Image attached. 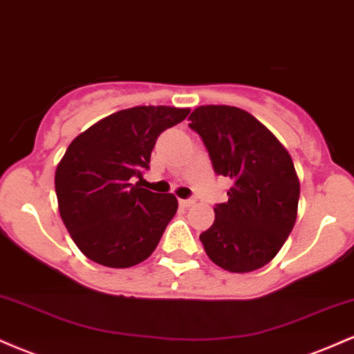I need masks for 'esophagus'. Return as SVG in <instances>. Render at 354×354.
<instances>
[{
  "label": "esophagus",
  "mask_w": 354,
  "mask_h": 354,
  "mask_svg": "<svg viewBox=\"0 0 354 354\" xmlns=\"http://www.w3.org/2000/svg\"><path fill=\"white\" fill-rule=\"evenodd\" d=\"M194 203H196V198H188V200H180V205L185 206V208H189V206H193Z\"/></svg>",
  "instance_id": "34e87169"
}]
</instances>
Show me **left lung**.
I'll return each instance as SVG.
<instances>
[{"label":"left lung","instance_id":"8db88e82","mask_svg":"<svg viewBox=\"0 0 354 354\" xmlns=\"http://www.w3.org/2000/svg\"><path fill=\"white\" fill-rule=\"evenodd\" d=\"M214 173L231 180L228 203L200 239L211 261L231 273L259 270L279 253L298 216L293 160L265 124L245 109L205 104L189 115Z\"/></svg>","mask_w":354,"mask_h":354}]
</instances>
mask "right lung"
Instances as JSON below:
<instances>
[{"label": "right lung", "mask_w": 354, "mask_h": 354, "mask_svg": "<svg viewBox=\"0 0 354 354\" xmlns=\"http://www.w3.org/2000/svg\"><path fill=\"white\" fill-rule=\"evenodd\" d=\"M189 108L135 106L89 126L55 173L58 209L80 251L108 268L149 258L178 209L171 193L133 185L143 178L156 138L188 116Z\"/></svg>", "instance_id": "right-lung-1"}]
</instances>
